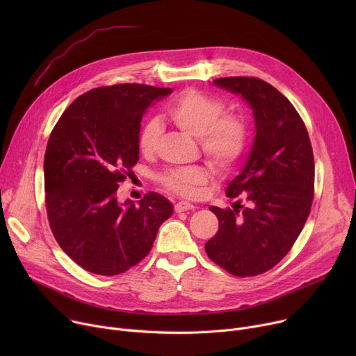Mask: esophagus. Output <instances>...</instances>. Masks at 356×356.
<instances>
[{
  "mask_svg": "<svg viewBox=\"0 0 356 356\" xmlns=\"http://www.w3.org/2000/svg\"><path fill=\"white\" fill-rule=\"evenodd\" d=\"M195 207L192 203H189V202H184V200H181V202H177L176 204H175V211L177 212V213H180V212H184V211H191V209H193Z\"/></svg>",
  "mask_w": 356,
  "mask_h": 356,
  "instance_id": "esophagus-1",
  "label": "esophagus"
}]
</instances>
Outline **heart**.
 I'll return each mask as SVG.
<instances>
[{"label":"heart","mask_w":356,"mask_h":356,"mask_svg":"<svg viewBox=\"0 0 356 356\" xmlns=\"http://www.w3.org/2000/svg\"><path fill=\"white\" fill-rule=\"evenodd\" d=\"M225 104L199 90H186L165 108L167 117L183 133L199 138L204 156L216 168L229 167L244 152L248 138V125L238 114H223ZM161 125L157 120L144 124L138 147L141 153L152 154L159 143ZM209 173L202 165L172 170L163 176V183L181 196H196L199 186L208 181Z\"/></svg>","instance_id":"1"}]
</instances>
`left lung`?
Here are the masks:
<instances>
[{
    "mask_svg": "<svg viewBox=\"0 0 356 356\" xmlns=\"http://www.w3.org/2000/svg\"><path fill=\"white\" fill-rule=\"evenodd\" d=\"M215 86L244 99L255 137L228 197L245 207L209 209L219 229L204 244L208 257L238 277L263 274L282 261L307 220L314 188V160L307 129L291 102L270 83L244 76L219 78Z\"/></svg>",
    "mask_w": 356,
    "mask_h": 356,
    "instance_id": "left-lung-1",
    "label": "left lung"
}]
</instances>
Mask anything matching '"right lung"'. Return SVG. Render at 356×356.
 <instances>
[{
	"mask_svg": "<svg viewBox=\"0 0 356 356\" xmlns=\"http://www.w3.org/2000/svg\"><path fill=\"white\" fill-rule=\"evenodd\" d=\"M170 88L121 83L74 99L53 128L44 154L46 208L60 248L82 268L117 275L152 250L173 204L159 193L118 200V183L138 161L141 120Z\"/></svg>",
	"mask_w": 356,
	"mask_h": 356,
	"instance_id": "1",
	"label": "right lung"
}]
</instances>
